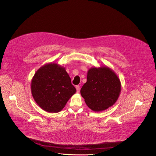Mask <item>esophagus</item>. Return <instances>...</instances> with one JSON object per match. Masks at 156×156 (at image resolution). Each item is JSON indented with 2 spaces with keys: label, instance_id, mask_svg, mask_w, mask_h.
<instances>
[{
  "label": "esophagus",
  "instance_id": "esophagus-1",
  "mask_svg": "<svg viewBox=\"0 0 156 156\" xmlns=\"http://www.w3.org/2000/svg\"><path fill=\"white\" fill-rule=\"evenodd\" d=\"M75 88H76V92H80V87L79 85H76Z\"/></svg>",
  "mask_w": 156,
  "mask_h": 156
}]
</instances>
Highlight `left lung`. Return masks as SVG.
Wrapping results in <instances>:
<instances>
[{"instance_id": "left-lung-1", "label": "left lung", "mask_w": 156, "mask_h": 156, "mask_svg": "<svg viewBox=\"0 0 156 156\" xmlns=\"http://www.w3.org/2000/svg\"><path fill=\"white\" fill-rule=\"evenodd\" d=\"M121 90L118 76L107 67L90 68L87 81L81 89L82 97L90 109L102 111L116 102Z\"/></svg>"}]
</instances>
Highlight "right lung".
<instances>
[{"instance_id": "1", "label": "right lung", "mask_w": 156, "mask_h": 156, "mask_svg": "<svg viewBox=\"0 0 156 156\" xmlns=\"http://www.w3.org/2000/svg\"><path fill=\"white\" fill-rule=\"evenodd\" d=\"M31 90L37 105L50 113L61 111L76 91L65 68L55 63L45 64L37 70Z\"/></svg>"}]
</instances>
